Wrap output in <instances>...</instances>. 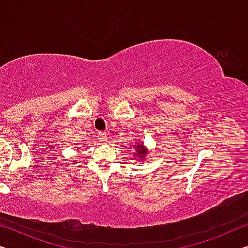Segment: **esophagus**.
Here are the masks:
<instances>
[{
	"label": "esophagus",
	"instance_id": "34e87169",
	"mask_svg": "<svg viewBox=\"0 0 248 248\" xmlns=\"http://www.w3.org/2000/svg\"><path fill=\"white\" fill-rule=\"evenodd\" d=\"M97 137H98L99 141H100L101 143H106L107 141H108V137H107L105 132H98Z\"/></svg>",
	"mask_w": 248,
	"mask_h": 248
}]
</instances>
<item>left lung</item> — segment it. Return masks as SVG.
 I'll list each match as a JSON object with an SVG mask.
<instances>
[{
    "instance_id": "left-lung-1",
    "label": "left lung",
    "mask_w": 248,
    "mask_h": 248,
    "mask_svg": "<svg viewBox=\"0 0 248 248\" xmlns=\"http://www.w3.org/2000/svg\"><path fill=\"white\" fill-rule=\"evenodd\" d=\"M132 149H134V155H135V159L138 158L139 161H143L148 158V148L143 145L142 141H136L132 142Z\"/></svg>"
}]
</instances>
